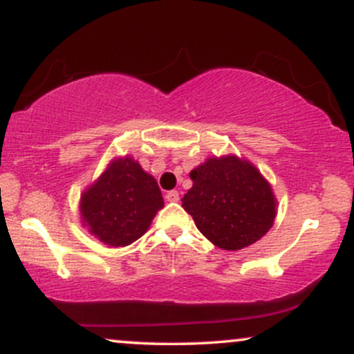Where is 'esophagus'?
Listing matches in <instances>:
<instances>
[{"label":"esophagus","instance_id":"1","mask_svg":"<svg viewBox=\"0 0 354 354\" xmlns=\"http://www.w3.org/2000/svg\"><path fill=\"white\" fill-rule=\"evenodd\" d=\"M166 201H169V203H178V201H180V193H178L176 189L168 191V193H166Z\"/></svg>","mask_w":354,"mask_h":354}]
</instances>
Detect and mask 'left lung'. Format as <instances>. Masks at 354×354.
<instances>
[{
    "label": "left lung",
    "mask_w": 354,
    "mask_h": 354,
    "mask_svg": "<svg viewBox=\"0 0 354 354\" xmlns=\"http://www.w3.org/2000/svg\"><path fill=\"white\" fill-rule=\"evenodd\" d=\"M193 186L183 208L214 246L238 251L259 241L278 213L270 181L246 158L228 153L208 156L189 173Z\"/></svg>",
    "instance_id": "obj_1"
}]
</instances>
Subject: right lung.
<instances>
[{
	"label": "right lung",
	"instance_id": "1",
	"mask_svg": "<svg viewBox=\"0 0 354 354\" xmlns=\"http://www.w3.org/2000/svg\"><path fill=\"white\" fill-rule=\"evenodd\" d=\"M163 206L154 176L131 154H123L111 158L103 173L83 189L78 209L89 234L108 248H123L143 236Z\"/></svg>",
	"mask_w": 354,
	"mask_h": 354
}]
</instances>
